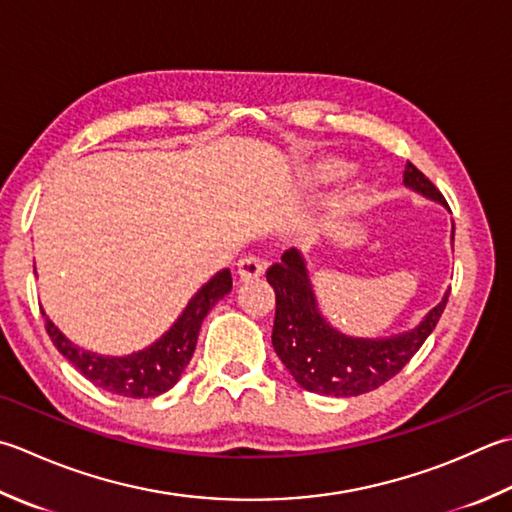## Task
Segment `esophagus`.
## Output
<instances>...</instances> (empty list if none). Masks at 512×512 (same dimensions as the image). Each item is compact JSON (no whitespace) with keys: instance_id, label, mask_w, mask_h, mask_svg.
Instances as JSON below:
<instances>
[{"instance_id":"34e87169","label":"esophagus","mask_w":512,"mask_h":512,"mask_svg":"<svg viewBox=\"0 0 512 512\" xmlns=\"http://www.w3.org/2000/svg\"><path fill=\"white\" fill-rule=\"evenodd\" d=\"M264 270H266V262H262V259L253 257V255H248V257L239 259V262H237V273H239V277H242V279L262 277Z\"/></svg>"}]
</instances>
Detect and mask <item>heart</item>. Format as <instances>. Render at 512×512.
Returning <instances> with one entry per match:
<instances>
[{"label":"heart","instance_id":"b5f03b06","mask_svg":"<svg viewBox=\"0 0 512 512\" xmlns=\"http://www.w3.org/2000/svg\"><path fill=\"white\" fill-rule=\"evenodd\" d=\"M339 170H342V164H339L337 159H319V162L308 168V177L313 179V182H326V179H333L335 175H339Z\"/></svg>","mask_w":512,"mask_h":512}]
</instances>
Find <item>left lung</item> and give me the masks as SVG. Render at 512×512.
<instances>
[{"label": "left lung", "mask_w": 512, "mask_h": 512, "mask_svg": "<svg viewBox=\"0 0 512 512\" xmlns=\"http://www.w3.org/2000/svg\"><path fill=\"white\" fill-rule=\"evenodd\" d=\"M404 184L446 204L437 186L413 164L404 170ZM266 279L275 288V353L299 386L310 393L333 397L364 395L393 379L433 333L450 295L446 293L415 330L373 342L346 337L324 322L304 259L295 248H288L282 262L266 270Z\"/></svg>", "instance_id": "obj_1"}]
</instances>
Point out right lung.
Segmentation results:
<instances>
[{"label":"right lung","mask_w":512,"mask_h":512,"mask_svg":"<svg viewBox=\"0 0 512 512\" xmlns=\"http://www.w3.org/2000/svg\"><path fill=\"white\" fill-rule=\"evenodd\" d=\"M233 288L230 270L217 273L208 284L199 288V293L190 299L186 310L179 315L173 328L162 339H157L153 346L139 350L128 357H102L88 353L84 348H77L73 342L59 333L57 326L46 317V333L53 339L59 353H62L88 382H93L102 390L122 397H157L173 388L190 357L195 353L197 335L202 328L204 317L219 299L228 295ZM44 315V313H42Z\"/></svg>","instance_id":"right-lung-1"}]
</instances>
